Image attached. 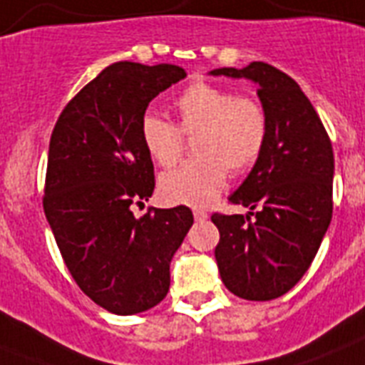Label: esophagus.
<instances>
[{"mask_svg":"<svg viewBox=\"0 0 365 365\" xmlns=\"http://www.w3.org/2000/svg\"><path fill=\"white\" fill-rule=\"evenodd\" d=\"M193 216L197 222H205V220H208V214H206L205 210H193Z\"/></svg>","mask_w":365,"mask_h":365,"instance_id":"34e87169","label":"esophagus"}]
</instances>
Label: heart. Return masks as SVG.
Instances as JSON below:
<instances>
[{
  "instance_id": "obj_1",
  "label": "heart",
  "mask_w": 365,
  "mask_h": 365,
  "mask_svg": "<svg viewBox=\"0 0 365 365\" xmlns=\"http://www.w3.org/2000/svg\"><path fill=\"white\" fill-rule=\"evenodd\" d=\"M178 126L163 117L142 119V142L160 166H174L183 153V136L195 138L197 159L160 178V197L172 205H208L231 174L248 170L267 142V113L250 96L210 83H195L174 102Z\"/></svg>"
}]
</instances>
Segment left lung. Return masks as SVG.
I'll use <instances>...</instances> for the list:
<instances>
[{
	"label": "left lung",
	"mask_w": 365,
	"mask_h": 365,
	"mask_svg": "<svg viewBox=\"0 0 365 365\" xmlns=\"http://www.w3.org/2000/svg\"><path fill=\"white\" fill-rule=\"evenodd\" d=\"M210 76L254 81L267 113L265 148L229 197L250 212L212 214L220 231L217 269L231 294L248 301L277 299L299 282L329 227L334 149L299 85L274 66L252 62L242 70H212Z\"/></svg>",
	"instance_id": "1"
}]
</instances>
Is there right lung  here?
Masks as SVG:
<instances>
[{
	"label": "right lung",
	"instance_id": "1",
	"mask_svg": "<svg viewBox=\"0 0 365 365\" xmlns=\"http://www.w3.org/2000/svg\"><path fill=\"white\" fill-rule=\"evenodd\" d=\"M185 76L174 64L115 62L68 102L51 136L43 210L77 286L113 314L165 299L170 261L193 225L187 206L130 210L155 189L145 110Z\"/></svg>",
	"mask_w": 365,
	"mask_h": 365
}]
</instances>
